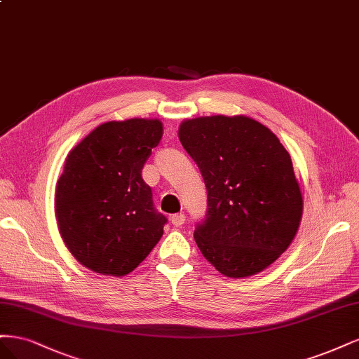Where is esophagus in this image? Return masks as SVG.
<instances>
[{
  "mask_svg": "<svg viewBox=\"0 0 359 359\" xmlns=\"http://www.w3.org/2000/svg\"><path fill=\"white\" fill-rule=\"evenodd\" d=\"M184 221H187V219H184L183 213H176L171 216V224L175 226H182L184 224Z\"/></svg>",
  "mask_w": 359,
  "mask_h": 359,
  "instance_id": "34e87169",
  "label": "esophagus"
}]
</instances>
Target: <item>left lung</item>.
Segmentation results:
<instances>
[{
	"instance_id": "obj_1",
	"label": "left lung",
	"mask_w": 359,
	"mask_h": 359,
	"mask_svg": "<svg viewBox=\"0 0 359 359\" xmlns=\"http://www.w3.org/2000/svg\"><path fill=\"white\" fill-rule=\"evenodd\" d=\"M207 188V210L194 238L228 277L267 269L289 248L303 196L286 149L267 126L246 116H205L179 128Z\"/></svg>"
}]
</instances>
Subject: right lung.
Listing matches in <instances>:
<instances>
[{
  "label": "right lung",
  "instance_id": "obj_1",
  "mask_svg": "<svg viewBox=\"0 0 359 359\" xmlns=\"http://www.w3.org/2000/svg\"><path fill=\"white\" fill-rule=\"evenodd\" d=\"M163 137L158 119L106 122L67 156L55 213L72 255L89 270L125 276L155 248L167 217L142 170Z\"/></svg>",
  "mask_w": 359,
  "mask_h": 359
}]
</instances>
